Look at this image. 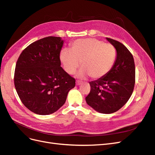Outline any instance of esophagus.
Returning a JSON list of instances; mask_svg holds the SVG:
<instances>
[{
    "mask_svg": "<svg viewBox=\"0 0 155 155\" xmlns=\"http://www.w3.org/2000/svg\"><path fill=\"white\" fill-rule=\"evenodd\" d=\"M76 85H81V81H79V80H77V81H76Z\"/></svg>",
    "mask_w": 155,
    "mask_h": 155,
    "instance_id": "1",
    "label": "esophagus"
}]
</instances>
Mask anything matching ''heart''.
<instances>
[{
    "label": "heart",
    "instance_id": "heart-1",
    "mask_svg": "<svg viewBox=\"0 0 155 155\" xmlns=\"http://www.w3.org/2000/svg\"><path fill=\"white\" fill-rule=\"evenodd\" d=\"M117 58L115 46L94 38L74 41L71 51L64 50L60 55L61 61L69 74H74L81 63L79 77L90 76L98 79L105 77L113 67Z\"/></svg>",
    "mask_w": 155,
    "mask_h": 155
}]
</instances>
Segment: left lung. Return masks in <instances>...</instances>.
<instances>
[{"label":"left lung","instance_id":"left-lung-1","mask_svg":"<svg viewBox=\"0 0 155 155\" xmlns=\"http://www.w3.org/2000/svg\"><path fill=\"white\" fill-rule=\"evenodd\" d=\"M117 50L116 62L106 76L89 82L91 91L85 97L87 104L96 111L110 114L118 111L131 96L135 84L133 56L120 42L107 37Z\"/></svg>","mask_w":155,"mask_h":155}]
</instances>
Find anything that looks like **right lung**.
<instances>
[{
    "label": "right lung",
    "instance_id": "1",
    "mask_svg": "<svg viewBox=\"0 0 155 155\" xmlns=\"http://www.w3.org/2000/svg\"><path fill=\"white\" fill-rule=\"evenodd\" d=\"M63 41L49 36L24 49L18 57L14 84L24 105L37 114L54 113L66 101L76 79L61 67Z\"/></svg>",
    "mask_w": 155,
    "mask_h": 155
}]
</instances>
